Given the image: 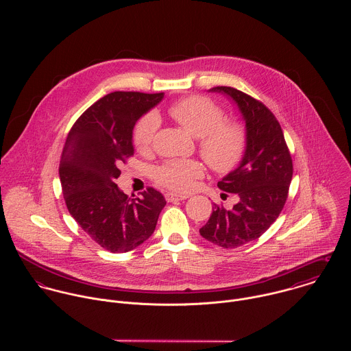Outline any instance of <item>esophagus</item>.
Masks as SVG:
<instances>
[{
  "instance_id": "34e87169",
  "label": "esophagus",
  "mask_w": 351,
  "mask_h": 351,
  "mask_svg": "<svg viewBox=\"0 0 351 351\" xmlns=\"http://www.w3.org/2000/svg\"><path fill=\"white\" fill-rule=\"evenodd\" d=\"M189 196L188 195H178V193H173V192H167L165 195V199L169 202H173V201L186 200Z\"/></svg>"
}]
</instances>
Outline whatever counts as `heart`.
I'll return each instance as SVG.
<instances>
[{
    "label": "heart",
    "instance_id": "heart-1",
    "mask_svg": "<svg viewBox=\"0 0 351 351\" xmlns=\"http://www.w3.org/2000/svg\"><path fill=\"white\" fill-rule=\"evenodd\" d=\"M169 114L188 132L199 138L201 156L217 173L235 169L247 147L245 127L235 120H224V110L208 97L188 96L169 106ZM158 117L152 113L143 116L134 128L135 149L146 152L151 149L158 130ZM202 176V166L196 159H169L156 167L154 177L162 186L186 192Z\"/></svg>",
    "mask_w": 351,
    "mask_h": 351
}]
</instances>
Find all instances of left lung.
<instances>
[{"mask_svg":"<svg viewBox=\"0 0 351 351\" xmlns=\"http://www.w3.org/2000/svg\"><path fill=\"white\" fill-rule=\"evenodd\" d=\"M212 90L238 104L246 120L247 147L241 166L217 182L226 196L235 193L239 202L232 209L213 204L200 234L223 249H237L258 239L280 216L288 199L293 162L278 120L262 101L231 86Z\"/></svg>","mask_w":351,"mask_h":351,"instance_id":"1","label":"left lung"}]
</instances>
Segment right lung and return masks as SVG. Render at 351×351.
<instances>
[{
	"instance_id": "right-lung-1",
	"label": "right lung",
	"mask_w": 351,
	"mask_h": 351,
	"mask_svg": "<svg viewBox=\"0 0 351 351\" xmlns=\"http://www.w3.org/2000/svg\"><path fill=\"white\" fill-rule=\"evenodd\" d=\"M165 93L112 92L73 124L59 163L66 206L102 249L134 250L152 235L165 197L147 186L131 199L114 184L120 166L134 156L132 130Z\"/></svg>"
}]
</instances>
